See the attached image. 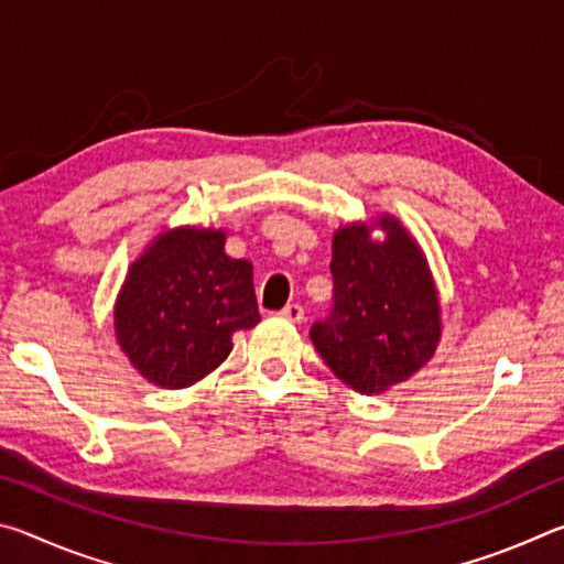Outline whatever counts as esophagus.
Instances as JSON below:
<instances>
[{"label": "esophagus", "mask_w": 564, "mask_h": 564, "mask_svg": "<svg viewBox=\"0 0 564 564\" xmlns=\"http://www.w3.org/2000/svg\"><path fill=\"white\" fill-rule=\"evenodd\" d=\"M279 316L285 318V321H291V323H303L305 321V311H303V305H299V303H289L279 313Z\"/></svg>", "instance_id": "1"}]
</instances>
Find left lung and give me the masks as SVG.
<instances>
[{
	"label": "left lung",
	"instance_id": "left-lung-1",
	"mask_svg": "<svg viewBox=\"0 0 564 564\" xmlns=\"http://www.w3.org/2000/svg\"><path fill=\"white\" fill-rule=\"evenodd\" d=\"M373 227L387 238L373 242ZM333 308L311 340L326 366L362 395L403 383L433 358L441 303L423 251L398 218L350 224L333 236Z\"/></svg>",
	"mask_w": 564,
	"mask_h": 564
}]
</instances>
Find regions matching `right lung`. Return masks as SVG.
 <instances>
[{
	"label": "right lung",
	"instance_id": "obj_1",
	"mask_svg": "<svg viewBox=\"0 0 564 564\" xmlns=\"http://www.w3.org/2000/svg\"><path fill=\"white\" fill-rule=\"evenodd\" d=\"M216 228H171L129 265L113 308L121 350L149 383L178 390L221 366L236 330L261 321L251 261Z\"/></svg>",
	"mask_w": 564,
	"mask_h": 564
}]
</instances>
